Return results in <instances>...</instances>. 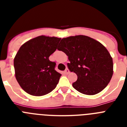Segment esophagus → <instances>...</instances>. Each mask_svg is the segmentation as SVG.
Returning <instances> with one entry per match:
<instances>
[{
  "instance_id": "34e87169",
  "label": "esophagus",
  "mask_w": 127,
  "mask_h": 127,
  "mask_svg": "<svg viewBox=\"0 0 127 127\" xmlns=\"http://www.w3.org/2000/svg\"><path fill=\"white\" fill-rule=\"evenodd\" d=\"M69 72H70V71H69V70L68 69H66L65 70H64V73L65 74H68Z\"/></svg>"
}]
</instances>
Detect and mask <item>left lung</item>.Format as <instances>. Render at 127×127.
Listing matches in <instances>:
<instances>
[{"mask_svg":"<svg viewBox=\"0 0 127 127\" xmlns=\"http://www.w3.org/2000/svg\"><path fill=\"white\" fill-rule=\"evenodd\" d=\"M57 49L68 56V68L77 74L72 83L76 90L93 95L107 86L113 76V58L100 42L79 35L63 38Z\"/></svg>","mask_w":127,"mask_h":127,"instance_id":"8db88e82","label":"left lung"}]
</instances>
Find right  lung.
I'll return each mask as SVG.
<instances>
[{"instance_id": "1", "label": "right lung", "mask_w": 127, "mask_h": 127, "mask_svg": "<svg viewBox=\"0 0 127 127\" xmlns=\"http://www.w3.org/2000/svg\"><path fill=\"white\" fill-rule=\"evenodd\" d=\"M60 39L41 35L19 49L14 59L16 79L27 94L42 96L56 88L62 75L56 71V63L49 57L56 51Z\"/></svg>"}]
</instances>
